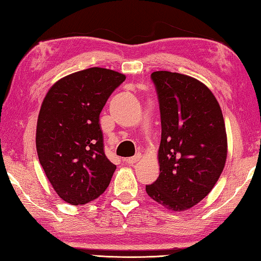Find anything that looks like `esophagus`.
I'll list each match as a JSON object with an SVG mask.
<instances>
[{
    "instance_id": "34e87169",
    "label": "esophagus",
    "mask_w": 261,
    "mask_h": 261,
    "mask_svg": "<svg viewBox=\"0 0 261 261\" xmlns=\"http://www.w3.org/2000/svg\"><path fill=\"white\" fill-rule=\"evenodd\" d=\"M140 158H141V154H137V155H136V156H134V157H129V158H126L125 162L127 163V164L134 165L135 163H137V162H139V161H140Z\"/></svg>"
}]
</instances>
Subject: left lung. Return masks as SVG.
<instances>
[{"mask_svg": "<svg viewBox=\"0 0 261 261\" xmlns=\"http://www.w3.org/2000/svg\"><path fill=\"white\" fill-rule=\"evenodd\" d=\"M162 139L160 176L146 191L168 211L200 202L218 181L227 157L223 113L212 90L190 75L155 71Z\"/></svg>", "mask_w": 261, "mask_h": 261, "instance_id": "obj_1", "label": "left lung"}]
</instances>
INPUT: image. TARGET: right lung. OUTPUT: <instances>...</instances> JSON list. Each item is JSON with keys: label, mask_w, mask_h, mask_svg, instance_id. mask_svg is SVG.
<instances>
[{"label": "right lung", "mask_w": 261, "mask_h": 261, "mask_svg": "<svg viewBox=\"0 0 261 261\" xmlns=\"http://www.w3.org/2000/svg\"><path fill=\"white\" fill-rule=\"evenodd\" d=\"M125 74L89 68L65 75L48 89L36 127L40 165L55 192L73 206L95 200L116 166L105 156L99 114Z\"/></svg>", "instance_id": "1"}]
</instances>
